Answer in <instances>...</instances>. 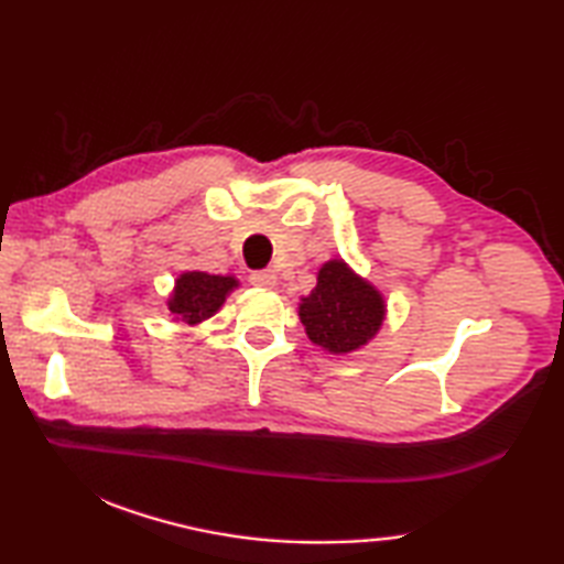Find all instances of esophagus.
I'll return each instance as SVG.
<instances>
[{"instance_id":"esophagus-1","label":"esophagus","mask_w":564,"mask_h":564,"mask_svg":"<svg viewBox=\"0 0 564 564\" xmlns=\"http://www.w3.org/2000/svg\"><path fill=\"white\" fill-rule=\"evenodd\" d=\"M251 285H257V289H273L275 281H279V275H275V271L267 269V271H254L249 275Z\"/></svg>"}]
</instances>
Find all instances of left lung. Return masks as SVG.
I'll use <instances>...</instances> for the list:
<instances>
[{"label": "left lung", "instance_id": "left-lung-1", "mask_svg": "<svg viewBox=\"0 0 564 564\" xmlns=\"http://www.w3.org/2000/svg\"><path fill=\"white\" fill-rule=\"evenodd\" d=\"M297 315L310 341L329 354H351L378 334L386 301L341 259H332L319 269L313 293L301 297Z\"/></svg>", "mask_w": 564, "mask_h": 564}]
</instances>
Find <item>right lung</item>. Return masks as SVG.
I'll use <instances>...</instances> for the list:
<instances>
[{"label": "right lung", "mask_w": 564, "mask_h": 564, "mask_svg": "<svg viewBox=\"0 0 564 564\" xmlns=\"http://www.w3.org/2000/svg\"><path fill=\"white\" fill-rule=\"evenodd\" d=\"M239 285L235 275H213L206 271H186L176 279L174 293L166 301L170 313L182 319L184 325H198V322L213 317L223 307L225 297Z\"/></svg>", "instance_id": "1"}]
</instances>
